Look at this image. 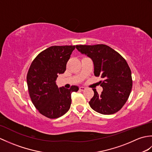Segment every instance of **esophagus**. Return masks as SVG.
Here are the masks:
<instances>
[{
  "instance_id": "1",
  "label": "esophagus",
  "mask_w": 152,
  "mask_h": 152,
  "mask_svg": "<svg viewBox=\"0 0 152 152\" xmlns=\"http://www.w3.org/2000/svg\"><path fill=\"white\" fill-rule=\"evenodd\" d=\"M85 89H86V88H84V87H80V91H84Z\"/></svg>"
}]
</instances>
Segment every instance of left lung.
I'll list each match as a JSON object with an SVG mask.
<instances>
[{"label":"left lung","mask_w":152,"mask_h":152,"mask_svg":"<svg viewBox=\"0 0 152 152\" xmlns=\"http://www.w3.org/2000/svg\"><path fill=\"white\" fill-rule=\"evenodd\" d=\"M82 54L91 58L94 64V74L104 79L101 86L103 90L89 102L95 112L104 115L118 112L127 102L131 91L133 81L131 71L127 61L120 54L104 44L93 46L77 45Z\"/></svg>","instance_id":"left-lung-1"}]
</instances>
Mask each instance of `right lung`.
I'll return each mask as SVG.
<instances>
[{
    "instance_id": "right-lung-1",
    "label": "right lung",
    "mask_w": 152,
    "mask_h": 152,
    "mask_svg": "<svg viewBox=\"0 0 152 152\" xmlns=\"http://www.w3.org/2000/svg\"><path fill=\"white\" fill-rule=\"evenodd\" d=\"M75 46H53L42 51L31 63L27 76L28 93L33 104L41 114L58 118L69 111L71 94L78 87L59 88L58 75L66 70V63Z\"/></svg>"
}]
</instances>
